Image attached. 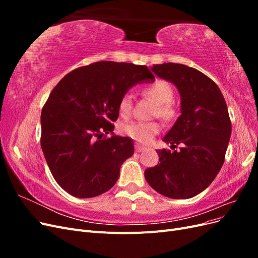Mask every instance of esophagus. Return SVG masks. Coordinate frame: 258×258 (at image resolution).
Here are the masks:
<instances>
[{
  "label": "esophagus",
  "mask_w": 258,
  "mask_h": 258,
  "mask_svg": "<svg viewBox=\"0 0 258 258\" xmlns=\"http://www.w3.org/2000/svg\"><path fill=\"white\" fill-rule=\"evenodd\" d=\"M135 148H136V152H137V153L143 152V151L145 150L144 146H141V145H139V144H136V145H135Z\"/></svg>",
  "instance_id": "obj_1"
}]
</instances>
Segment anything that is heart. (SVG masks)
Masks as SVG:
<instances>
[{
  "label": "heart",
  "mask_w": 258,
  "mask_h": 258,
  "mask_svg": "<svg viewBox=\"0 0 258 258\" xmlns=\"http://www.w3.org/2000/svg\"><path fill=\"white\" fill-rule=\"evenodd\" d=\"M142 95L152 99L156 103L155 115L165 121H172L176 117V110L172 104L173 90L171 86L162 81L146 85L141 90ZM119 112L122 116H128L131 112L132 100L129 93H124L119 101ZM161 126L157 121H130L121 124L120 131L124 136L141 143H148L157 136Z\"/></svg>",
  "instance_id": "heart-1"
}]
</instances>
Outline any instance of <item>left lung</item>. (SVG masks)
I'll list each match as a JSON object with an SVG mask.
<instances>
[{
    "label": "left lung",
    "instance_id": "obj_1",
    "mask_svg": "<svg viewBox=\"0 0 258 258\" xmlns=\"http://www.w3.org/2000/svg\"><path fill=\"white\" fill-rule=\"evenodd\" d=\"M152 71L173 83L181 95V116L163 138L179 151L158 150L157 166L145 170L147 183L172 199L205 190L220 172L231 135L227 104L217 85L198 70L179 63L154 64Z\"/></svg>",
    "mask_w": 258,
    "mask_h": 258
}]
</instances>
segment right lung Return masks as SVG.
Segmentation results:
<instances>
[{
	"label": "right lung",
	"mask_w": 258,
	"mask_h": 258,
	"mask_svg": "<svg viewBox=\"0 0 258 258\" xmlns=\"http://www.w3.org/2000/svg\"><path fill=\"white\" fill-rule=\"evenodd\" d=\"M145 80H155L146 66L98 61L73 70L52 89L42 110L41 146L62 189L92 198L115 185L134 142L104 135L114 130L120 98Z\"/></svg>",
	"instance_id": "add662e5"
}]
</instances>
